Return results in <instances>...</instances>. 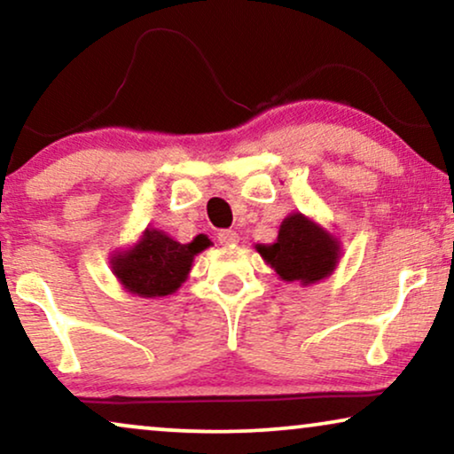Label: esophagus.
<instances>
[{
    "mask_svg": "<svg viewBox=\"0 0 454 454\" xmlns=\"http://www.w3.org/2000/svg\"><path fill=\"white\" fill-rule=\"evenodd\" d=\"M217 240L226 247H234L239 243V234L237 231H220L217 232Z\"/></svg>",
    "mask_w": 454,
    "mask_h": 454,
    "instance_id": "obj_1",
    "label": "esophagus"
}]
</instances>
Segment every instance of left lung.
<instances>
[{"label":"left lung","mask_w":454,"mask_h":454,"mask_svg":"<svg viewBox=\"0 0 454 454\" xmlns=\"http://www.w3.org/2000/svg\"><path fill=\"white\" fill-rule=\"evenodd\" d=\"M255 249L280 280L301 286L328 278L342 255L340 240L301 211L284 217L274 243L255 245Z\"/></svg>","instance_id":"left-lung-1"}]
</instances>
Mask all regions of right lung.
<instances>
[{"label":"right lung","mask_w":454,"mask_h":454,"mask_svg":"<svg viewBox=\"0 0 454 454\" xmlns=\"http://www.w3.org/2000/svg\"><path fill=\"white\" fill-rule=\"evenodd\" d=\"M209 245L207 237H197L183 245L164 231L145 228L137 243L112 253L110 265L126 293L143 299H161L183 286L191 274L192 259Z\"/></svg>","instance_id":"1"}]
</instances>
